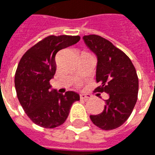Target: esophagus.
<instances>
[{
  "mask_svg": "<svg viewBox=\"0 0 155 155\" xmlns=\"http://www.w3.org/2000/svg\"><path fill=\"white\" fill-rule=\"evenodd\" d=\"M80 98L82 100H88L91 98V95H87V94H80Z\"/></svg>",
  "mask_w": 155,
  "mask_h": 155,
  "instance_id": "1",
  "label": "esophagus"
}]
</instances>
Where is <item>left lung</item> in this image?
<instances>
[{
  "instance_id": "8db88e82",
  "label": "left lung",
  "mask_w": 155,
  "mask_h": 155,
  "mask_svg": "<svg viewBox=\"0 0 155 155\" xmlns=\"http://www.w3.org/2000/svg\"><path fill=\"white\" fill-rule=\"evenodd\" d=\"M88 48L97 56L95 91L106 92L103 112L91 115L92 123L103 130L120 127L130 117L137 101L139 82L129 57L109 41L98 35L82 38Z\"/></svg>"
}]
</instances>
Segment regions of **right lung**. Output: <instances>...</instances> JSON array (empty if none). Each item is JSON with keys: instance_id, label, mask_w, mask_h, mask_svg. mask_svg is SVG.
<instances>
[{"instance_id": "obj_1", "label": "right lung", "mask_w": 155, "mask_h": 155, "mask_svg": "<svg viewBox=\"0 0 155 155\" xmlns=\"http://www.w3.org/2000/svg\"><path fill=\"white\" fill-rule=\"evenodd\" d=\"M79 40V36H49L28 50L18 63L15 76L17 97L24 112L38 126L54 128L62 125L73 102L80 100L77 92L63 95L51 90L50 84L56 71V53Z\"/></svg>"}]
</instances>
